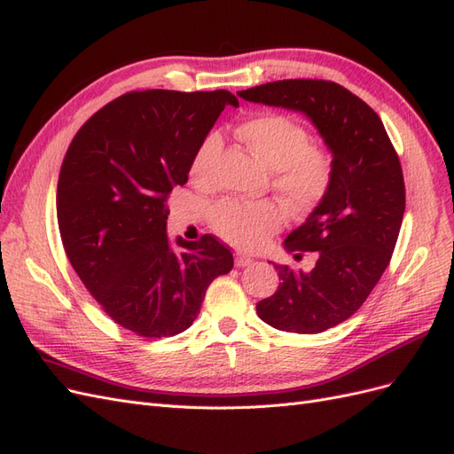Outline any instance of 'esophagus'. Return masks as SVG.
Wrapping results in <instances>:
<instances>
[{
    "label": "esophagus",
    "instance_id": "34e87169",
    "mask_svg": "<svg viewBox=\"0 0 454 454\" xmlns=\"http://www.w3.org/2000/svg\"><path fill=\"white\" fill-rule=\"evenodd\" d=\"M235 263H237V267H248L250 263H254V259H252V257H248V255H242V254H239V255H237V259H235Z\"/></svg>",
    "mask_w": 454,
    "mask_h": 454
}]
</instances>
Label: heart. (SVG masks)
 Returning <instances> with one entry per match:
<instances>
[{
    "instance_id": "b5f03b06",
    "label": "heart",
    "mask_w": 454,
    "mask_h": 454,
    "mask_svg": "<svg viewBox=\"0 0 454 454\" xmlns=\"http://www.w3.org/2000/svg\"><path fill=\"white\" fill-rule=\"evenodd\" d=\"M240 140L272 170V187L287 208L305 214L318 206L333 182L332 151L309 144V130L290 115L261 114L246 119L237 129ZM222 149V136L208 132L195 149L189 174L195 182H208L212 162ZM284 223L278 204L225 200L214 212V229L240 248H257Z\"/></svg>"
}]
</instances>
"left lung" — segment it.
Wrapping results in <instances>:
<instances>
[{
  "label": "left lung",
  "mask_w": 454,
  "mask_h": 454,
  "mask_svg": "<svg viewBox=\"0 0 454 454\" xmlns=\"http://www.w3.org/2000/svg\"><path fill=\"white\" fill-rule=\"evenodd\" d=\"M248 102L305 114L332 149L333 182L307 222L284 240L310 272L274 265L280 286L257 316L287 333H320L348 320L387 270L405 212L400 159L380 117L333 81L284 79L240 90Z\"/></svg>",
  "instance_id": "1"
}]
</instances>
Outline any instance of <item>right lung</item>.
<instances>
[{
  "label": "right lung",
  "instance_id": "right-lung-1",
  "mask_svg": "<svg viewBox=\"0 0 454 454\" xmlns=\"http://www.w3.org/2000/svg\"><path fill=\"white\" fill-rule=\"evenodd\" d=\"M229 90H132L98 109L66 151L57 189L64 250L77 277L121 327L174 337L195 322L214 278L232 254L212 235L167 237V200L187 184L200 140Z\"/></svg>",
  "mask_w": 454,
  "mask_h": 454
}]
</instances>
